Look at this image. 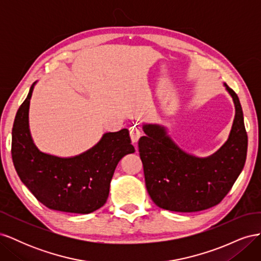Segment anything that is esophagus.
I'll return each instance as SVG.
<instances>
[{
	"instance_id": "34e87169",
	"label": "esophagus",
	"mask_w": 261,
	"mask_h": 261,
	"mask_svg": "<svg viewBox=\"0 0 261 261\" xmlns=\"http://www.w3.org/2000/svg\"><path fill=\"white\" fill-rule=\"evenodd\" d=\"M140 130L138 127H136V126H134V127H130L129 128V135H130V139H132V143L133 144H137L138 140L140 138Z\"/></svg>"
}]
</instances>
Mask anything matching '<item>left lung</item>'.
Masks as SVG:
<instances>
[{
	"mask_svg": "<svg viewBox=\"0 0 261 261\" xmlns=\"http://www.w3.org/2000/svg\"><path fill=\"white\" fill-rule=\"evenodd\" d=\"M235 107L227 140L217 152L199 158L181 150L158 124H145L146 136L138 141L145 181L152 201L165 210L196 212L220 203L230 192L244 168L247 133L240 99L223 84Z\"/></svg>",
	"mask_w": 261,
	"mask_h": 261,
	"instance_id": "1",
	"label": "left lung"
}]
</instances>
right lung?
<instances>
[{
	"mask_svg": "<svg viewBox=\"0 0 261 261\" xmlns=\"http://www.w3.org/2000/svg\"><path fill=\"white\" fill-rule=\"evenodd\" d=\"M37 83V82H36ZM36 83L19 107L12 130V158L23 184L45 207L87 215L107 202L117 163L135 152L129 132L106 133L87 151L69 158L38 149L29 129V105Z\"/></svg>",
	"mask_w": 261,
	"mask_h": 261,
	"instance_id": "right-lung-1",
	"label": "right lung"
}]
</instances>
